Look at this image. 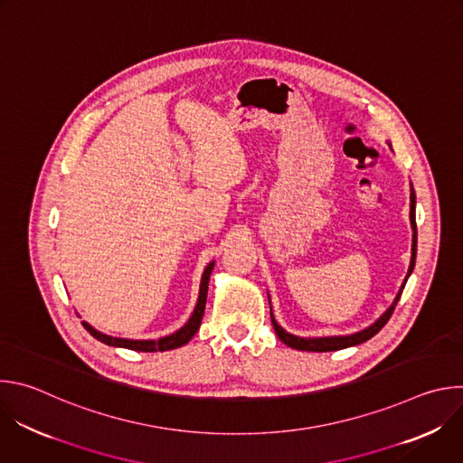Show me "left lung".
Listing matches in <instances>:
<instances>
[{
  "mask_svg": "<svg viewBox=\"0 0 463 463\" xmlns=\"http://www.w3.org/2000/svg\"><path fill=\"white\" fill-rule=\"evenodd\" d=\"M411 227H412V256H411V266H409V273L405 277V282L402 284V289L400 293L395 295L392 306L368 327L361 329V332L357 334H352V335H334V337H297V335H291L288 334L286 329L275 320L273 317V309H271V322L275 326V332L279 335V339L288 345L289 348H295V350H302V352H335V350H343V348H350V346H357L361 343H366L368 339H372L375 334L381 332V327L388 322V318L392 317L393 309H395V304L400 302L402 298V293L405 289V284L411 277V273L414 271V266H416V250H418V229H416V192L414 188L411 186ZM271 304V300H269Z\"/></svg>",
  "mask_w": 463,
  "mask_h": 463,
  "instance_id": "left-lung-1",
  "label": "left lung"
}]
</instances>
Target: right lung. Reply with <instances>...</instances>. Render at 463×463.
<instances>
[{"label": "right lung", "instance_id": "right-lung-1", "mask_svg": "<svg viewBox=\"0 0 463 463\" xmlns=\"http://www.w3.org/2000/svg\"><path fill=\"white\" fill-rule=\"evenodd\" d=\"M214 269V261H211L209 266L203 271L202 277V284H200V297H197V304L194 307L192 317L188 318V322L177 329L175 334L166 335L163 339L157 341H131V339H120V337H111L106 334L97 332L93 326H90L88 322H82L88 332L100 343L108 345V346H117V348H128V350H136V352H166V350H174L179 348L183 345H186L194 335L197 329H200L203 313H205V304H207V291H209V280H211V273Z\"/></svg>", "mask_w": 463, "mask_h": 463}]
</instances>
